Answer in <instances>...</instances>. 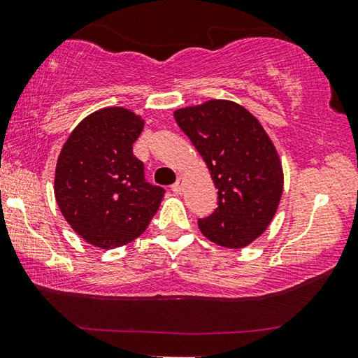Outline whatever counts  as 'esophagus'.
<instances>
[{
    "instance_id": "esophagus-1",
    "label": "esophagus",
    "mask_w": 358,
    "mask_h": 358,
    "mask_svg": "<svg viewBox=\"0 0 358 358\" xmlns=\"http://www.w3.org/2000/svg\"><path fill=\"white\" fill-rule=\"evenodd\" d=\"M172 191H173V193H177V194L183 193V177H178L177 183L172 185Z\"/></svg>"
}]
</instances>
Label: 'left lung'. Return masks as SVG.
Returning <instances> with one entry per match:
<instances>
[{
	"instance_id": "left-lung-1",
	"label": "left lung",
	"mask_w": 358,
	"mask_h": 358,
	"mask_svg": "<svg viewBox=\"0 0 358 358\" xmlns=\"http://www.w3.org/2000/svg\"><path fill=\"white\" fill-rule=\"evenodd\" d=\"M175 120L210 170L217 209L199 218L206 238L239 249L270 225L282 193L278 152L259 120L231 101L175 110Z\"/></svg>"
}]
</instances>
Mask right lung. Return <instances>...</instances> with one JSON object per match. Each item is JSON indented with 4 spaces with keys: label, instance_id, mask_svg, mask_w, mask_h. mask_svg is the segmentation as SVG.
Returning <instances> with one entry per match:
<instances>
[{
    "label": "right lung",
    "instance_id": "add662e5",
    "mask_svg": "<svg viewBox=\"0 0 358 358\" xmlns=\"http://www.w3.org/2000/svg\"><path fill=\"white\" fill-rule=\"evenodd\" d=\"M145 127L124 108L90 114L67 138L56 165L55 196L69 225L96 248L131 243L157 212L165 189L148 183L133 143Z\"/></svg>",
    "mask_w": 358,
    "mask_h": 358
}]
</instances>
